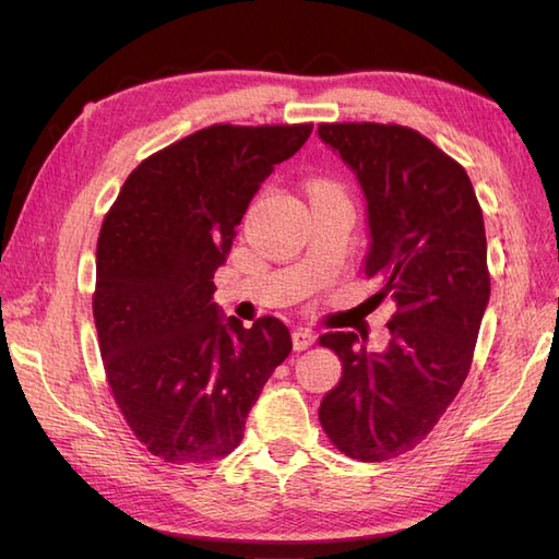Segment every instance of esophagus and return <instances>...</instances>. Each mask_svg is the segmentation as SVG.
<instances>
[{
  "label": "esophagus",
  "instance_id": "obj_1",
  "mask_svg": "<svg viewBox=\"0 0 559 559\" xmlns=\"http://www.w3.org/2000/svg\"><path fill=\"white\" fill-rule=\"evenodd\" d=\"M292 337H294V349H296V352H302V349H308V347L314 345L317 333H314V331H308V329H296V331L292 333Z\"/></svg>",
  "mask_w": 559,
  "mask_h": 559
}]
</instances>
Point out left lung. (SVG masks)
<instances>
[{
    "instance_id": "obj_1",
    "label": "left lung",
    "mask_w": 559,
    "mask_h": 559,
    "mask_svg": "<svg viewBox=\"0 0 559 559\" xmlns=\"http://www.w3.org/2000/svg\"><path fill=\"white\" fill-rule=\"evenodd\" d=\"M317 134L361 186L364 273L396 300L380 352L357 333L319 337L343 361L319 421L352 460H394L425 441L468 376L489 300L483 212L464 167L417 130L321 123Z\"/></svg>"
}]
</instances>
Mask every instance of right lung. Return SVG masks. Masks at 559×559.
<instances>
[{"label": "right lung", "instance_id": "add662e5", "mask_svg": "<svg viewBox=\"0 0 559 559\" xmlns=\"http://www.w3.org/2000/svg\"><path fill=\"white\" fill-rule=\"evenodd\" d=\"M312 123L210 126L126 179L97 240L93 317L111 394L144 448L200 464L240 445L251 405L289 357L277 317L251 329L212 302L251 198Z\"/></svg>", "mask_w": 559, "mask_h": 559}]
</instances>
